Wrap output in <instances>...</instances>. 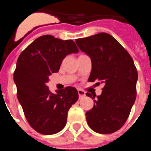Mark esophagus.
I'll list each match as a JSON object with an SVG mask.
<instances>
[{
  "mask_svg": "<svg viewBox=\"0 0 151 151\" xmlns=\"http://www.w3.org/2000/svg\"><path fill=\"white\" fill-rule=\"evenodd\" d=\"M78 97L79 99H82L85 96V92L84 91L81 90V89H78Z\"/></svg>",
  "mask_w": 151,
  "mask_h": 151,
  "instance_id": "obj_1",
  "label": "esophagus"
}]
</instances>
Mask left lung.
<instances>
[{
	"label": "left lung",
	"mask_w": 151,
	"mask_h": 151,
	"mask_svg": "<svg viewBox=\"0 0 151 151\" xmlns=\"http://www.w3.org/2000/svg\"><path fill=\"white\" fill-rule=\"evenodd\" d=\"M76 43L91 59L88 82L104 84L93 108L85 113L88 124L100 134L115 132L126 122L135 101L138 71L134 61L119 41L107 33L78 38ZM86 95L92 99L96 96L88 92Z\"/></svg>",
	"instance_id": "1"
}]
</instances>
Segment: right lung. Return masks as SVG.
Segmentation results:
<instances>
[{
	"label": "right lung",
	"instance_id": "right-lung-1",
	"mask_svg": "<svg viewBox=\"0 0 151 151\" xmlns=\"http://www.w3.org/2000/svg\"><path fill=\"white\" fill-rule=\"evenodd\" d=\"M78 49L73 40L42 35L31 43L19 57L13 79L17 98L33 129L54 134L65 127L69 108L78 99L77 90L66 87L51 93L47 86L49 76L59 71L63 60Z\"/></svg>",
	"mask_w": 151,
	"mask_h": 151
}]
</instances>
